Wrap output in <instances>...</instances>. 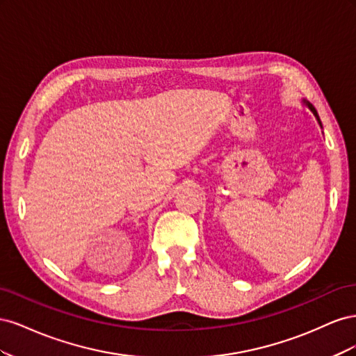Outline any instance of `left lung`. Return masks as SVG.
Masks as SVG:
<instances>
[{"instance_id":"obj_1","label":"left lung","mask_w":356,"mask_h":356,"mask_svg":"<svg viewBox=\"0 0 356 356\" xmlns=\"http://www.w3.org/2000/svg\"><path fill=\"white\" fill-rule=\"evenodd\" d=\"M303 104H305V105H306V106H307V108H309V110H310V111H312V113H314V115H315V117H316V120H318V123H319V126H321V127H322V123H321V118H319V115H318V111H316V110H315V106H314V105H312V104H310V102H307V101H306V99H303Z\"/></svg>"}]
</instances>
